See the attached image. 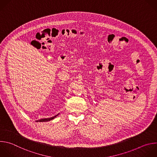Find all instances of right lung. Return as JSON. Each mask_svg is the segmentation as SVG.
<instances>
[{
  "label": "right lung",
  "instance_id": "right-lung-1",
  "mask_svg": "<svg viewBox=\"0 0 157 157\" xmlns=\"http://www.w3.org/2000/svg\"><path fill=\"white\" fill-rule=\"evenodd\" d=\"M59 115V113L58 114V115H56V116H54V117H51V118H44V119H40V120H37V121H36L37 122H44V121H50V120H53V119H54L56 117H57L58 115Z\"/></svg>",
  "mask_w": 157,
  "mask_h": 157
}]
</instances>
